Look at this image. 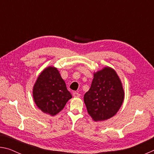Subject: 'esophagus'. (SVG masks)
Returning a JSON list of instances; mask_svg holds the SVG:
<instances>
[{
	"label": "esophagus",
	"instance_id": "34e87169",
	"mask_svg": "<svg viewBox=\"0 0 154 154\" xmlns=\"http://www.w3.org/2000/svg\"><path fill=\"white\" fill-rule=\"evenodd\" d=\"M72 96H73L74 97H76V98H77V97H79V96H80V94L77 92H75L72 93Z\"/></svg>",
	"mask_w": 154,
	"mask_h": 154
}]
</instances>
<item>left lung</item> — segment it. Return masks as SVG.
Returning a JSON list of instances; mask_svg holds the SVG:
<instances>
[{
    "instance_id": "1",
    "label": "left lung",
    "mask_w": 154,
    "mask_h": 154,
    "mask_svg": "<svg viewBox=\"0 0 154 154\" xmlns=\"http://www.w3.org/2000/svg\"><path fill=\"white\" fill-rule=\"evenodd\" d=\"M124 98V90L118 75L111 68L105 67L94 75L92 85L83 100L94 120L103 121L116 114Z\"/></svg>"
}]
</instances>
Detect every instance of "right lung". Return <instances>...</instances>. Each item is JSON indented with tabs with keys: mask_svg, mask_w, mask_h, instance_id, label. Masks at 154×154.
I'll use <instances>...</instances> for the list:
<instances>
[{
	"mask_svg": "<svg viewBox=\"0 0 154 154\" xmlns=\"http://www.w3.org/2000/svg\"><path fill=\"white\" fill-rule=\"evenodd\" d=\"M36 105L45 113L55 116L72 98L57 69L49 66L41 72L33 88Z\"/></svg>",
	"mask_w": 154,
	"mask_h": 154,
	"instance_id": "obj_1",
	"label": "right lung"
}]
</instances>
